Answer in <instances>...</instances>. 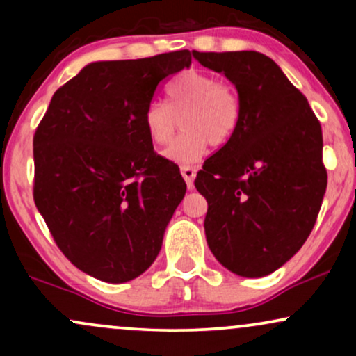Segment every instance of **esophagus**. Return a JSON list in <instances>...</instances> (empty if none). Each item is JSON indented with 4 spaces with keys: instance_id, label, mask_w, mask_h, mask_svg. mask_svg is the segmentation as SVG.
Instances as JSON below:
<instances>
[{
    "instance_id": "esophagus-1",
    "label": "esophagus",
    "mask_w": 356,
    "mask_h": 356,
    "mask_svg": "<svg viewBox=\"0 0 356 356\" xmlns=\"http://www.w3.org/2000/svg\"><path fill=\"white\" fill-rule=\"evenodd\" d=\"M195 172H197V169L192 165H181V174L184 177V181H186L187 187L192 189L194 187V179H195Z\"/></svg>"
}]
</instances>
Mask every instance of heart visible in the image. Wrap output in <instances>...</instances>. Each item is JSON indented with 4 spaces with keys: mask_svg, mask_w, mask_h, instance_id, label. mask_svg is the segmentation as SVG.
Listing matches in <instances>:
<instances>
[{
    "mask_svg": "<svg viewBox=\"0 0 356 356\" xmlns=\"http://www.w3.org/2000/svg\"><path fill=\"white\" fill-rule=\"evenodd\" d=\"M169 104L152 100L145 107L144 125L155 145L172 140L181 118L184 130L165 157L177 164H192L206 154L207 145H224L238 130L241 100L229 81L206 72L187 70L170 81Z\"/></svg>",
    "mask_w": 356,
    "mask_h": 356,
    "instance_id": "obj_1",
    "label": "heart"
}]
</instances>
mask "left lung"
Wrapping results in <instances>:
<instances>
[{
    "instance_id": "obj_1",
    "label": "left lung",
    "mask_w": 356,
    "mask_h": 356,
    "mask_svg": "<svg viewBox=\"0 0 356 356\" xmlns=\"http://www.w3.org/2000/svg\"><path fill=\"white\" fill-rule=\"evenodd\" d=\"M192 55L224 73L241 100L238 130L194 181L207 201V244L234 275H271L300 251L320 212L328 182L320 120L263 53Z\"/></svg>"
}]
</instances>
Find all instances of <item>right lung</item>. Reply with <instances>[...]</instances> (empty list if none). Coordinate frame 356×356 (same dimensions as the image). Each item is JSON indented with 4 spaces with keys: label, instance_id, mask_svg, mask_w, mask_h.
I'll use <instances>...</instances> for the list:
<instances>
[{
    "label": "right lung",
    "instance_id": "obj_1",
    "mask_svg": "<svg viewBox=\"0 0 356 356\" xmlns=\"http://www.w3.org/2000/svg\"><path fill=\"white\" fill-rule=\"evenodd\" d=\"M189 65V50L90 63L36 127V207L68 261L105 283L149 269L186 194L177 164L154 150L144 112L159 83Z\"/></svg>",
    "mask_w": 356,
    "mask_h": 356
}]
</instances>
